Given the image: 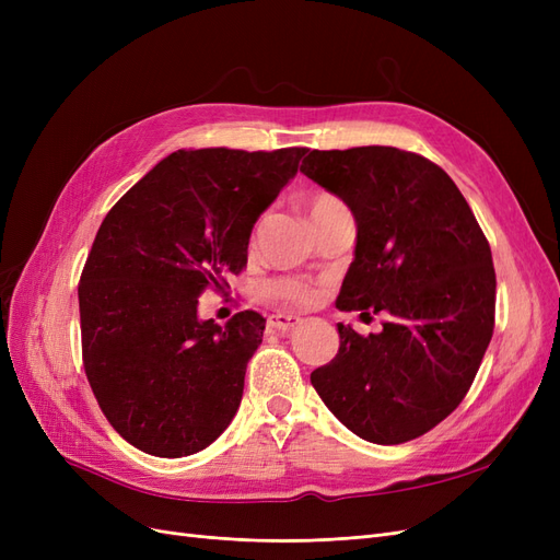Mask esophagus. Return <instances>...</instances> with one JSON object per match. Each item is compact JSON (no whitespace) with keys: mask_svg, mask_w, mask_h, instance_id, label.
Listing matches in <instances>:
<instances>
[{"mask_svg":"<svg viewBox=\"0 0 560 560\" xmlns=\"http://www.w3.org/2000/svg\"><path fill=\"white\" fill-rule=\"evenodd\" d=\"M301 317H296V315H270L268 317V329L270 331H292V329H296L299 325H301Z\"/></svg>","mask_w":560,"mask_h":560,"instance_id":"obj_1","label":"esophagus"}]
</instances>
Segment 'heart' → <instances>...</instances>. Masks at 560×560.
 <instances>
[{
    "label": "heart",
    "instance_id": "b5f03b06",
    "mask_svg": "<svg viewBox=\"0 0 560 560\" xmlns=\"http://www.w3.org/2000/svg\"><path fill=\"white\" fill-rule=\"evenodd\" d=\"M334 202H338L334 196L319 194L311 200V212L334 206ZM270 294L284 303H290V306H311V303H315L319 296V287L311 282H301V280H280L270 287Z\"/></svg>",
    "mask_w": 560,
    "mask_h": 560
}]
</instances>
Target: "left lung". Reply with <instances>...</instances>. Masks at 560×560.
Returning a JSON list of instances; mask_svg holds the SVG:
<instances>
[{"label": "left lung", "mask_w": 560, "mask_h": 560, "mask_svg": "<svg viewBox=\"0 0 560 560\" xmlns=\"http://www.w3.org/2000/svg\"><path fill=\"white\" fill-rule=\"evenodd\" d=\"M301 173L341 198L358 224L336 308L387 313L362 336L338 322L336 358L311 383L371 444L430 432L463 401L495 325V268L455 182L411 151H308Z\"/></svg>", "instance_id": "obj_1"}]
</instances>
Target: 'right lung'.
<instances>
[{"label": "right lung", "instance_id": "add662e5", "mask_svg": "<svg viewBox=\"0 0 560 560\" xmlns=\"http://www.w3.org/2000/svg\"><path fill=\"white\" fill-rule=\"evenodd\" d=\"M306 151L179 149L107 212L79 282L83 369L135 448L191 455L231 425L266 319L243 311L219 327L198 317V296L241 273L254 224Z\"/></svg>", "mask_w": 560, "mask_h": 560}]
</instances>
